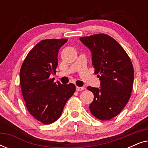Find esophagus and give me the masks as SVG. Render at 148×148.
I'll use <instances>...</instances> for the list:
<instances>
[{
  "mask_svg": "<svg viewBox=\"0 0 148 148\" xmlns=\"http://www.w3.org/2000/svg\"><path fill=\"white\" fill-rule=\"evenodd\" d=\"M84 90H85L84 87H78V86L76 87V90L77 91V92H80V91H82Z\"/></svg>",
  "mask_w": 148,
  "mask_h": 148,
  "instance_id": "obj_1",
  "label": "esophagus"
}]
</instances>
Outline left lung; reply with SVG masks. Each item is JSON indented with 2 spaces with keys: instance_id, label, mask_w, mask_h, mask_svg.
Returning <instances> with one entry per match:
<instances>
[{
  "instance_id": "8db88e82",
  "label": "left lung",
  "mask_w": 148,
  "mask_h": 148,
  "mask_svg": "<svg viewBox=\"0 0 148 148\" xmlns=\"http://www.w3.org/2000/svg\"><path fill=\"white\" fill-rule=\"evenodd\" d=\"M80 40L91 50L94 73L100 80V88H87L94 95L90 112L100 120H110L130 98L134 80L132 62L122 46L110 36L98 34Z\"/></svg>"
}]
</instances>
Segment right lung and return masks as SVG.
Here are the masks:
<instances>
[{
  "label": "right lung",
  "instance_id": "right-lung-1",
  "mask_svg": "<svg viewBox=\"0 0 148 148\" xmlns=\"http://www.w3.org/2000/svg\"><path fill=\"white\" fill-rule=\"evenodd\" d=\"M66 39L40 41L30 52L20 69V84L27 110L44 125L55 122L66 101L75 92L73 84L62 85L50 79L58 65V53Z\"/></svg>",
  "mask_w": 148,
  "mask_h": 148
}]
</instances>
